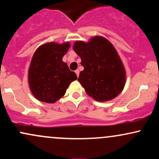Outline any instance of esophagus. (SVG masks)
Wrapping results in <instances>:
<instances>
[{"instance_id":"1","label":"esophagus","mask_w":159,"mask_h":159,"mask_svg":"<svg viewBox=\"0 0 159 159\" xmlns=\"http://www.w3.org/2000/svg\"><path fill=\"white\" fill-rule=\"evenodd\" d=\"M75 73H76V75H77V76H79V70H78V69H77V70H75Z\"/></svg>"}]
</instances>
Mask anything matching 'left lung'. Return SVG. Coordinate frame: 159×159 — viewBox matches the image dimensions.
<instances>
[{
  "label": "left lung",
  "mask_w": 159,
  "mask_h": 159,
  "mask_svg": "<svg viewBox=\"0 0 159 159\" xmlns=\"http://www.w3.org/2000/svg\"><path fill=\"white\" fill-rule=\"evenodd\" d=\"M73 50L81 57L84 68L78 81L90 97L103 102L121 93L125 84V68L108 40L94 37L88 43L76 41Z\"/></svg>",
  "instance_id": "left-lung-1"
}]
</instances>
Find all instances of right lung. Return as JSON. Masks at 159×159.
Returning a JSON list of instances; mask_svg holds the SVG:
<instances>
[{"label": "right lung", "mask_w": 159, "mask_h": 159, "mask_svg": "<svg viewBox=\"0 0 159 159\" xmlns=\"http://www.w3.org/2000/svg\"><path fill=\"white\" fill-rule=\"evenodd\" d=\"M70 45L48 43L37 49L29 70V83L33 95L41 102L53 103L64 95L69 84L77 79L74 71L62 61Z\"/></svg>", "instance_id": "obj_1"}]
</instances>
